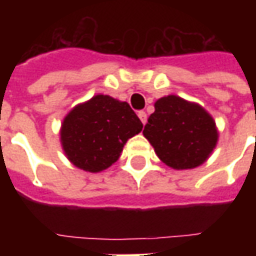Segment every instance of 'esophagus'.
Segmentation results:
<instances>
[{
  "mask_svg": "<svg viewBox=\"0 0 256 256\" xmlns=\"http://www.w3.org/2000/svg\"><path fill=\"white\" fill-rule=\"evenodd\" d=\"M138 118H140V120H141V122H142V124H145V123H146V114H145L144 111H140L138 112Z\"/></svg>",
  "mask_w": 256,
  "mask_h": 256,
  "instance_id": "esophagus-1",
  "label": "esophagus"
}]
</instances>
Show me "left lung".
Instances as JSON below:
<instances>
[{
	"label": "left lung",
	"mask_w": 256,
	"mask_h": 256,
	"mask_svg": "<svg viewBox=\"0 0 256 256\" xmlns=\"http://www.w3.org/2000/svg\"><path fill=\"white\" fill-rule=\"evenodd\" d=\"M142 134L163 163L176 170L203 164L214 150L218 132L204 108L178 96L162 97Z\"/></svg>",
	"instance_id": "obj_1"
}]
</instances>
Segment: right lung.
<instances>
[{
	"mask_svg": "<svg viewBox=\"0 0 256 256\" xmlns=\"http://www.w3.org/2000/svg\"><path fill=\"white\" fill-rule=\"evenodd\" d=\"M141 130L142 123L128 102L97 94L64 118L60 140L74 166L98 172L112 166L128 140Z\"/></svg>",
	"mask_w": 256,
	"mask_h": 256,
	"instance_id": "add662e5",
	"label": "right lung"
}]
</instances>
